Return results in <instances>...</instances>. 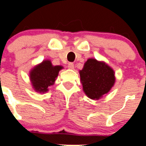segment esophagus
I'll return each mask as SVG.
<instances>
[{"label":"esophagus","instance_id":"1","mask_svg":"<svg viewBox=\"0 0 146 146\" xmlns=\"http://www.w3.org/2000/svg\"><path fill=\"white\" fill-rule=\"evenodd\" d=\"M67 67L69 69H73L74 68V64H73V63H68L67 64Z\"/></svg>","mask_w":146,"mask_h":146}]
</instances>
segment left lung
<instances>
[{"instance_id":"left-lung-1","label":"left lung","mask_w":146,"mask_h":146,"mask_svg":"<svg viewBox=\"0 0 146 146\" xmlns=\"http://www.w3.org/2000/svg\"><path fill=\"white\" fill-rule=\"evenodd\" d=\"M79 75L85 94L92 100H98L110 92L115 82L114 70L104 61L89 58Z\"/></svg>"}]
</instances>
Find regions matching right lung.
I'll use <instances>...</instances> for the list:
<instances>
[{
  "label": "right lung",
  "instance_id": "1",
  "mask_svg": "<svg viewBox=\"0 0 146 146\" xmlns=\"http://www.w3.org/2000/svg\"><path fill=\"white\" fill-rule=\"evenodd\" d=\"M61 69L62 66H53L49 60L35 66L30 72V79L34 89L39 93L48 92V88L54 85Z\"/></svg>",
  "mask_w": 146,
  "mask_h": 146
}]
</instances>
